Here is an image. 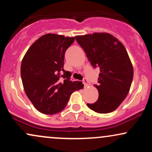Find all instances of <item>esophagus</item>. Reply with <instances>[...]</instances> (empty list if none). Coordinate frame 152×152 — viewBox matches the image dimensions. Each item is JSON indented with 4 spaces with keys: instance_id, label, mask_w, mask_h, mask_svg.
<instances>
[{
    "instance_id": "obj_1",
    "label": "esophagus",
    "mask_w": 152,
    "mask_h": 152,
    "mask_svg": "<svg viewBox=\"0 0 152 152\" xmlns=\"http://www.w3.org/2000/svg\"><path fill=\"white\" fill-rule=\"evenodd\" d=\"M83 84H84V86H89V82L88 81V80L86 79V78H84V79L83 80Z\"/></svg>"
}]
</instances>
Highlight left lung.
Listing matches in <instances>:
<instances>
[{
    "mask_svg": "<svg viewBox=\"0 0 152 152\" xmlns=\"http://www.w3.org/2000/svg\"><path fill=\"white\" fill-rule=\"evenodd\" d=\"M75 38L93 67L100 69L99 85H94L99 91L98 100L87 106L99 114L112 112L126 97L133 80V66L126 48L107 33L76 36Z\"/></svg>",
    "mask_w": 152,
    "mask_h": 152,
    "instance_id": "8db88e82",
    "label": "left lung"
}]
</instances>
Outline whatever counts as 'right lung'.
<instances>
[{
    "label": "right lung",
    "instance_id": "obj_1",
    "mask_svg": "<svg viewBox=\"0 0 152 152\" xmlns=\"http://www.w3.org/2000/svg\"><path fill=\"white\" fill-rule=\"evenodd\" d=\"M74 37L45 34L30 46L21 62L20 75L24 90L34 107L44 114L61 111L71 94L83 88L81 81L70 80L64 69V54Z\"/></svg>",
    "mask_w": 152,
    "mask_h": 152
}]
</instances>
